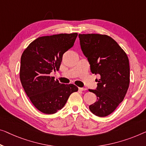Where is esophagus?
Listing matches in <instances>:
<instances>
[{
    "label": "esophagus",
    "mask_w": 146,
    "mask_h": 146,
    "mask_svg": "<svg viewBox=\"0 0 146 146\" xmlns=\"http://www.w3.org/2000/svg\"><path fill=\"white\" fill-rule=\"evenodd\" d=\"M79 89L81 91H85V90H87L86 88H79Z\"/></svg>",
    "instance_id": "34e87169"
}]
</instances>
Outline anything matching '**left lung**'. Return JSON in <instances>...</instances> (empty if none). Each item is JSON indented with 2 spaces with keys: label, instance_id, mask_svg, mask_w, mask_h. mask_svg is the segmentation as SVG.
<instances>
[{
  "label": "left lung",
  "instance_id": "8db88e82",
  "mask_svg": "<svg viewBox=\"0 0 146 146\" xmlns=\"http://www.w3.org/2000/svg\"><path fill=\"white\" fill-rule=\"evenodd\" d=\"M80 48L93 74H99L97 88L90 90L97 100L89 106L98 117H106L125 98L130 83L129 60L114 39L106 35L79 34Z\"/></svg>",
  "mask_w": 146,
  "mask_h": 146
}]
</instances>
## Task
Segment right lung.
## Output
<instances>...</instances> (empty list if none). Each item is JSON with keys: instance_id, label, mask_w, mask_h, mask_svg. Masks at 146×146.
I'll return each instance as SVG.
<instances>
[{"instance_id": "add662e5", "label": "right lung", "mask_w": 146, "mask_h": 146, "mask_svg": "<svg viewBox=\"0 0 146 146\" xmlns=\"http://www.w3.org/2000/svg\"><path fill=\"white\" fill-rule=\"evenodd\" d=\"M77 33L38 37L28 46L21 57L19 78L26 94L38 110L53 114L64 108L69 96L77 92L73 84H61L52 71H58L63 54L73 46Z\"/></svg>"}]
</instances>
